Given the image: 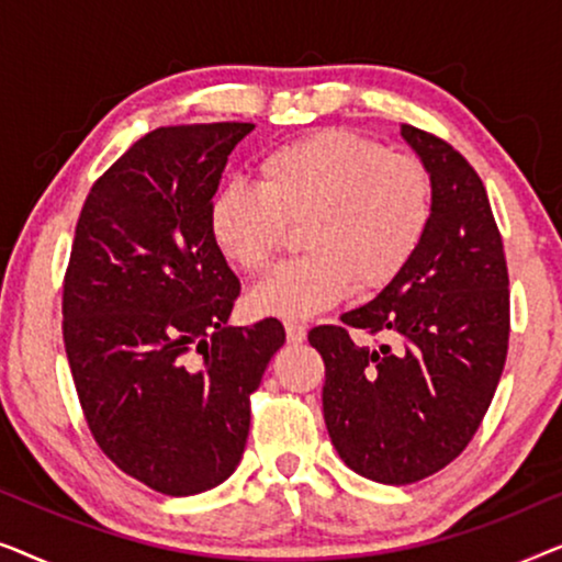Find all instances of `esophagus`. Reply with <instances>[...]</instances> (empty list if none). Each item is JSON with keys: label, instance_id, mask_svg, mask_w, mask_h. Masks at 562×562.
Wrapping results in <instances>:
<instances>
[{"label": "esophagus", "instance_id": "1", "mask_svg": "<svg viewBox=\"0 0 562 562\" xmlns=\"http://www.w3.org/2000/svg\"><path fill=\"white\" fill-rule=\"evenodd\" d=\"M283 327H286V340H289L291 345L304 342V337H306V327L302 325V322L289 319V322H283Z\"/></svg>", "mask_w": 562, "mask_h": 562}]
</instances>
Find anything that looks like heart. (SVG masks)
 Instances as JSON below:
<instances>
[{"mask_svg": "<svg viewBox=\"0 0 562 562\" xmlns=\"http://www.w3.org/2000/svg\"><path fill=\"white\" fill-rule=\"evenodd\" d=\"M256 183H229L214 194L210 235L220 256L258 276L296 225H304L310 252L252 289V314L314 317L356 286L383 291L417 258L435 217L425 160L356 130H314L276 145L260 158Z\"/></svg>", "mask_w": 562, "mask_h": 562, "instance_id": "b5f03b06", "label": "heart"}]
</instances>
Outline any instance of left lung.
Returning a JSON list of instances; mask_svg holds the SVG:
<instances>
[{
  "label": "left lung",
  "mask_w": 562,
  "mask_h": 562,
  "mask_svg": "<svg viewBox=\"0 0 562 562\" xmlns=\"http://www.w3.org/2000/svg\"><path fill=\"white\" fill-rule=\"evenodd\" d=\"M402 137L435 179L427 240L373 302L310 333L337 456L391 486L427 479L468 448L509 350V271L481 176L442 137L412 125ZM350 328L382 340L360 346Z\"/></svg>",
  "instance_id": "1"
}]
</instances>
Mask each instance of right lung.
Listing matches in <instances>:
<instances>
[{"label":"right lung","mask_w":562,"mask_h":562,"mask_svg":"<svg viewBox=\"0 0 562 562\" xmlns=\"http://www.w3.org/2000/svg\"><path fill=\"white\" fill-rule=\"evenodd\" d=\"M256 125L158 127L91 187L64 279V345L83 417L120 471L202 494L240 463L250 394L286 342L276 319L229 327L240 281L210 204Z\"/></svg>","instance_id":"1"}]
</instances>
